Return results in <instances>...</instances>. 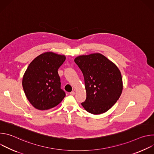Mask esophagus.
I'll use <instances>...</instances> for the list:
<instances>
[{
    "instance_id": "obj_1",
    "label": "esophagus",
    "mask_w": 154,
    "mask_h": 154,
    "mask_svg": "<svg viewBox=\"0 0 154 154\" xmlns=\"http://www.w3.org/2000/svg\"><path fill=\"white\" fill-rule=\"evenodd\" d=\"M75 91H71V93H70V94L71 95H72V96H74L75 95Z\"/></svg>"
}]
</instances>
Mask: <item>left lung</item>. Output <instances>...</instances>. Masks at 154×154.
Returning a JSON list of instances; mask_svg holds the SVG:
<instances>
[{
	"instance_id": "obj_1",
	"label": "left lung",
	"mask_w": 154,
	"mask_h": 154,
	"mask_svg": "<svg viewBox=\"0 0 154 154\" xmlns=\"http://www.w3.org/2000/svg\"><path fill=\"white\" fill-rule=\"evenodd\" d=\"M85 80L86 99L82 103L93 115L107 112L121 95L123 83L117 66L99 53L80 55L74 59Z\"/></svg>"
}]
</instances>
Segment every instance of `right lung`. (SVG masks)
<instances>
[{"mask_svg":"<svg viewBox=\"0 0 154 154\" xmlns=\"http://www.w3.org/2000/svg\"><path fill=\"white\" fill-rule=\"evenodd\" d=\"M65 60L64 55L47 52L36 57L29 65L22 84L27 99L36 109L54 108L65 97L58 74Z\"/></svg>","mask_w":154,"mask_h":154,"instance_id":"obj_1","label":"right lung"}]
</instances>
